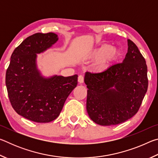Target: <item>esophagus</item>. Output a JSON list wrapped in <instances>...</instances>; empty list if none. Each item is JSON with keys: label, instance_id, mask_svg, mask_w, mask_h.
<instances>
[{"label": "esophagus", "instance_id": "34e87169", "mask_svg": "<svg viewBox=\"0 0 158 158\" xmlns=\"http://www.w3.org/2000/svg\"><path fill=\"white\" fill-rule=\"evenodd\" d=\"M78 81L80 83V84H82L84 81V77L82 75H79L78 77Z\"/></svg>", "mask_w": 158, "mask_h": 158}]
</instances>
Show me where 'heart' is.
Returning a JSON list of instances; mask_svg holds the SVG:
<instances>
[{
	"mask_svg": "<svg viewBox=\"0 0 158 158\" xmlns=\"http://www.w3.org/2000/svg\"><path fill=\"white\" fill-rule=\"evenodd\" d=\"M117 54L118 52L114 47L105 45L89 53L86 56V58L94 61H100L99 67L102 69L105 66L106 63L114 59Z\"/></svg>",
	"mask_w": 158,
	"mask_h": 158,
	"instance_id": "obj_1",
	"label": "heart"
}]
</instances>
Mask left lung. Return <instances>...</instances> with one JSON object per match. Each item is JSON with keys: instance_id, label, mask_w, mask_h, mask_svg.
Instances as JSON below:
<instances>
[{"instance_id": "1", "label": "left lung", "mask_w": 158, "mask_h": 158, "mask_svg": "<svg viewBox=\"0 0 158 158\" xmlns=\"http://www.w3.org/2000/svg\"><path fill=\"white\" fill-rule=\"evenodd\" d=\"M123 63L98 73L86 72V109L93 122L100 125L122 123L137 113L148 89L145 58L128 40Z\"/></svg>"}]
</instances>
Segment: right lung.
I'll use <instances>...</instances> for the list:
<instances>
[{
  "label": "right lung",
  "mask_w": 158,
  "mask_h": 158,
  "mask_svg": "<svg viewBox=\"0 0 158 158\" xmlns=\"http://www.w3.org/2000/svg\"><path fill=\"white\" fill-rule=\"evenodd\" d=\"M58 40L53 33L28 37L11 56L5 84L11 105L21 116L36 123H49L59 116L68 95L77 85V74L44 79L36 68V53Z\"/></svg>",
  "instance_id": "add662e5"
}]
</instances>
